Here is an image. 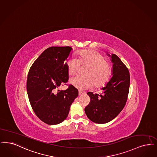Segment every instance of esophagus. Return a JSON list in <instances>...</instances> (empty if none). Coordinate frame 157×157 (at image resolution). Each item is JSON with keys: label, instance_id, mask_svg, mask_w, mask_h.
<instances>
[{"label": "esophagus", "instance_id": "34e87169", "mask_svg": "<svg viewBox=\"0 0 157 157\" xmlns=\"http://www.w3.org/2000/svg\"><path fill=\"white\" fill-rule=\"evenodd\" d=\"M84 94L83 92H82L81 91H79V96H81V95H83V94Z\"/></svg>", "mask_w": 157, "mask_h": 157}]
</instances>
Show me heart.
Listing matches in <instances>:
<instances>
[{"label":"heart","mask_w":157,"mask_h":157,"mask_svg":"<svg viewBox=\"0 0 157 157\" xmlns=\"http://www.w3.org/2000/svg\"><path fill=\"white\" fill-rule=\"evenodd\" d=\"M76 56L69 58L67 67L70 75H75L80 69L81 65L87 66L84 70L85 75H77L70 79V83L79 90L101 87L106 82L110 71L109 63L99 52L94 50H82Z\"/></svg>","instance_id":"b5f03b06"}]
</instances>
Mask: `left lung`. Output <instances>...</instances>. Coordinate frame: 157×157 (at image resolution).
<instances>
[{
  "label": "left lung",
  "instance_id": "1",
  "mask_svg": "<svg viewBox=\"0 0 157 157\" xmlns=\"http://www.w3.org/2000/svg\"><path fill=\"white\" fill-rule=\"evenodd\" d=\"M107 55L113 63L112 77L101 88V94L88 92L90 101L85 108L89 119L98 124L106 123L117 116L125 106L130 88L128 69L116 54Z\"/></svg>",
  "mask_w": 157,
  "mask_h": 157
}]
</instances>
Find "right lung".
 <instances>
[{
  "instance_id": "right-lung-1",
  "label": "right lung",
  "mask_w": 157,
  "mask_h": 157,
  "mask_svg": "<svg viewBox=\"0 0 157 157\" xmlns=\"http://www.w3.org/2000/svg\"><path fill=\"white\" fill-rule=\"evenodd\" d=\"M71 47H51L38 57L29 70L27 92L33 111L45 123L56 125L67 117L78 90L70 85L66 90L56 89L67 83L69 73L65 61Z\"/></svg>"
}]
</instances>
